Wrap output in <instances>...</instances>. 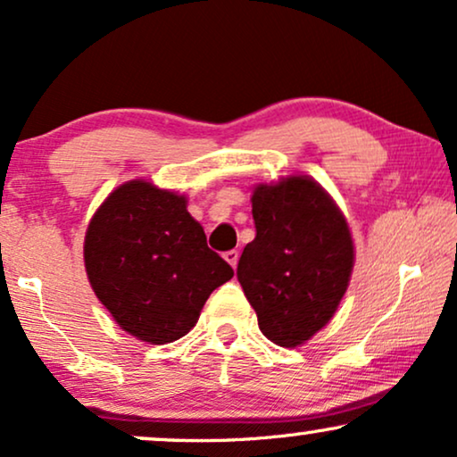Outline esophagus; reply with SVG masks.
I'll return each instance as SVG.
<instances>
[{
	"instance_id": "obj_1",
	"label": "esophagus",
	"mask_w": 457,
	"mask_h": 457,
	"mask_svg": "<svg viewBox=\"0 0 457 457\" xmlns=\"http://www.w3.org/2000/svg\"><path fill=\"white\" fill-rule=\"evenodd\" d=\"M238 251H228V253H225V255H223V259H225V262H228L229 265H232V268L236 270V265H238Z\"/></svg>"
}]
</instances>
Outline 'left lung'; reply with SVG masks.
Wrapping results in <instances>:
<instances>
[{
	"label": "left lung",
	"instance_id": "obj_1",
	"mask_svg": "<svg viewBox=\"0 0 457 457\" xmlns=\"http://www.w3.org/2000/svg\"><path fill=\"white\" fill-rule=\"evenodd\" d=\"M257 236L238 282L270 342L295 348L333 319L354 268L350 228L314 179L293 175L253 189Z\"/></svg>",
	"mask_w": 457,
	"mask_h": 457
}]
</instances>
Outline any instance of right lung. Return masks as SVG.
Returning <instances> with one entry per match:
<instances>
[{"instance_id":"1","label":"right lung","mask_w":457,"mask_h":457,"mask_svg":"<svg viewBox=\"0 0 457 457\" xmlns=\"http://www.w3.org/2000/svg\"><path fill=\"white\" fill-rule=\"evenodd\" d=\"M90 287L113 320L143 342L189 333L234 270L206 245L187 198L135 179L107 195L84 240Z\"/></svg>"}]
</instances>
